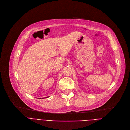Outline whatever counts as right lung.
Wrapping results in <instances>:
<instances>
[{
    "mask_svg": "<svg viewBox=\"0 0 130 130\" xmlns=\"http://www.w3.org/2000/svg\"><path fill=\"white\" fill-rule=\"evenodd\" d=\"M45 98H46V97H45ZM43 98H42V99H43ZM40 99H41V98H40Z\"/></svg>",
    "mask_w": 130,
    "mask_h": 130,
    "instance_id": "add662e5",
    "label": "right lung"
}]
</instances>
